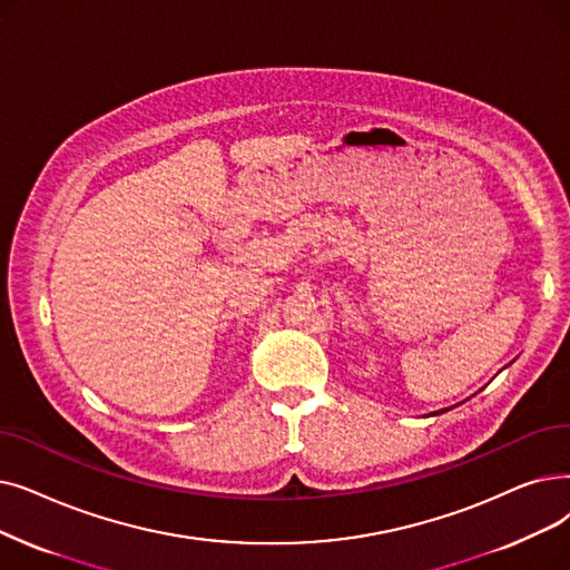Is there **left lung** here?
Listing matches in <instances>:
<instances>
[{"label":"left lung","mask_w":570,"mask_h":570,"mask_svg":"<svg viewBox=\"0 0 570 570\" xmlns=\"http://www.w3.org/2000/svg\"><path fill=\"white\" fill-rule=\"evenodd\" d=\"M452 410V407H450ZM442 412H448V410H440V412H433V414H442Z\"/></svg>","instance_id":"obj_1"}]
</instances>
